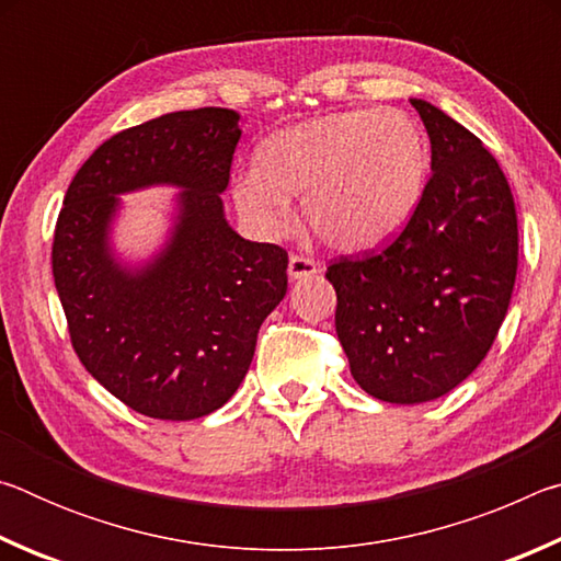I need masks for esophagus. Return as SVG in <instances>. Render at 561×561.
Segmentation results:
<instances>
[{"label": "esophagus", "instance_id": "1", "mask_svg": "<svg viewBox=\"0 0 561 561\" xmlns=\"http://www.w3.org/2000/svg\"><path fill=\"white\" fill-rule=\"evenodd\" d=\"M321 267L309 257H301V254H291L289 257V277L291 279H304V277H314L319 274Z\"/></svg>", "mask_w": 561, "mask_h": 561}]
</instances>
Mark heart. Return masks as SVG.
<instances>
[{
	"mask_svg": "<svg viewBox=\"0 0 561 561\" xmlns=\"http://www.w3.org/2000/svg\"><path fill=\"white\" fill-rule=\"evenodd\" d=\"M428 173V138L408 113L336 111L264 138L254 168L234 178L232 201L254 230L279 234L291 220L289 197H301L321 242L364 252L403 230Z\"/></svg>",
	"mask_w": 561,
	"mask_h": 561,
	"instance_id": "b5f03b06",
	"label": "heart"
}]
</instances>
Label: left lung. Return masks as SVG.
Returning <instances> with one entry per match:
<instances>
[{"mask_svg":"<svg viewBox=\"0 0 561 561\" xmlns=\"http://www.w3.org/2000/svg\"><path fill=\"white\" fill-rule=\"evenodd\" d=\"M411 103L431 138L421 205L381 252L327 270L351 376L398 405L435 401L480 366L517 277V213L497 160L448 113Z\"/></svg>","mask_w":561,"mask_h":561,"instance_id":"8db88e82","label":"left lung"}]
</instances>
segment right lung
<instances>
[{
    "instance_id": "add662e5",
    "label": "right lung",
    "mask_w": 561,
    "mask_h": 561,
    "mask_svg": "<svg viewBox=\"0 0 561 561\" xmlns=\"http://www.w3.org/2000/svg\"><path fill=\"white\" fill-rule=\"evenodd\" d=\"M240 113L178 111L121 130L73 175L51 270L73 351L133 411L195 421L244 381L257 331L287 294V252L250 242L225 217ZM180 186L153 259L123 263L110 242L118 194Z\"/></svg>"
}]
</instances>
